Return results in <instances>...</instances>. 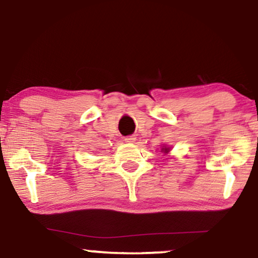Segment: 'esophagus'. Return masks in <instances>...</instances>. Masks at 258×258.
<instances>
[{
  "label": "esophagus",
  "instance_id": "obj_1",
  "mask_svg": "<svg viewBox=\"0 0 258 258\" xmlns=\"http://www.w3.org/2000/svg\"><path fill=\"white\" fill-rule=\"evenodd\" d=\"M124 141H125V142H128V143H133V142H135V137H134V136H128V137H125Z\"/></svg>",
  "mask_w": 258,
  "mask_h": 258
}]
</instances>
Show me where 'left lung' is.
Returning <instances> with one entry per match:
<instances>
[{"instance_id": "8db88e82", "label": "left lung", "mask_w": 258, "mask_h": 258, "mask_svg": "<svg viewBox=\"0 0 258 258\" xmlns=\"http://www.w3.org/2000/svg\"><path fill=\"white\" fill-rule=\"evenodd\" d=\"M162 151H163V153L164 154H168L169 153V151H170V148H169V147H165V146H163V147H162V149H161Z\"/></svg>"}]
</instances>
